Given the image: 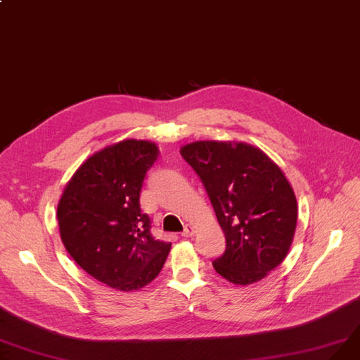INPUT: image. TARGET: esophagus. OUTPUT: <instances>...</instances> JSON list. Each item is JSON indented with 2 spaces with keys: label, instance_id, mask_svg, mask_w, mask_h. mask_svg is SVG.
Masks as SVG:
<instances>
[{
  "label": "esophagus",
  "instance_id": "obj_1",
  "mask_svg": "<svg viewBox=\"0 0 360 360\" xmlns=\"http://www.w3.org/2000/svg\"><path fill=\"white\" fill-rule=\"evenodd\" d=\"M181 236L182 237H193L194 236V227H193V225H190V224L185 225V229H184Z\"/></svg>",
  "mask_w": 360,
  "mask_h": 360
}]
</instances>
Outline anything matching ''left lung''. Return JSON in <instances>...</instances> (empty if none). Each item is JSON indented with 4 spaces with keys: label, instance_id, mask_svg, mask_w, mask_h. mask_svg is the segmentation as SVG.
<instances>
[{
    "label": "left lung",
    "instance_id": "obj_1",
    "mask_svg": "<svg viewBox=\"0 0 360 360\" xmlns=\"http://www.w3.org/2000/svg\"><path fill=\"white\" fill-rule=\"evenodd\" d=\"M181 155L202 179L225 234L215 271L234 285L262 281L286 258L297 229V198L283 172L245 142L197 141Z\"/></svg>",
    "mask_w": 360,
    "mask_h": 360
}]
</instances>
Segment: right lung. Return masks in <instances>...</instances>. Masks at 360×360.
Returning a JSON list of instances; mask_svg holds the SVG:
<instances>
[{
    "label": "right lung",
    "instance_id": "1",
    "mask_svg": "<svg viewBox=\"0 0 360 360\" xmlns=\"http://www.w3.org/2000/svg\"><path fill=\"white\" fill-rule=\"evenodd\" d=\"M158 157L150 141L124 139L91 154L66 182L58 205L63 246L86 273L133 292L162 271L170 243L151 236L139 195Z\"/></svg>",
    "mask_w": 360,
    "mask_h": 360
}]
</instances>
